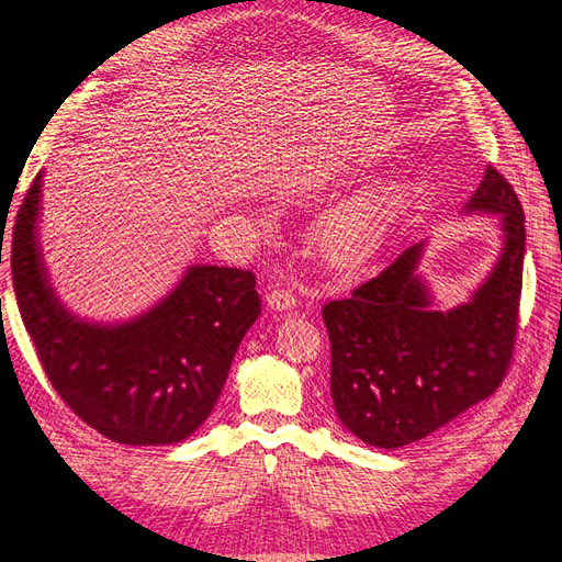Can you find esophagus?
I'll list each match as a JSON object with an SVG mask.
<instances>
[{"label":"esophagus","instance_id":"esophagus-1","mask_svg":"<svg viewBox=\"0 0 562 562\" xmlns=\"http://www.w3.org/2000/svg\"><path fill=\"white\" fill-rule=\"evenodd\" d=\"M265 302H267L269 310H274V312H288V310L295 307L297 300H295L293 291H285V288H274V291L267 293Z\"/></svg>","mask_w":562,"mask_h":562}]
</instances>
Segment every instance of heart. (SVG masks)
<instances>
[{"label":"heart","mask_w":562,"mask_h":562,"mask_svg":"<svg viewBox=\"0 0 562 562\" xmlns=\"http://www.w3.org/2000/svg\"><path fill=\"white\" fill-rule=\"evenodd\" d=\"M391 211L394 203L386 190H370L339 203L314 229L318 255L337 269L363 267L382 248Z\"/></svg>","instance_id":"b5f03b06"}]
</instances>
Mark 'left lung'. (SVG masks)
Segmentation results:
<instances>
[{
  "instance_id": "8db88e82",
  "label": "left lung",
  "mask_w": 562,
  "mask_h": 562,
  "mask_svg": "<svg viewBox=\"0 0 562 562\" xmlns=\"http://www.w3.org/2000/svg\"><path fill=\"white\" fill-rule=\"evenodd\" d=\"M467 215H495L499 258L471 297L440 310L419 274L427 241L405 248L380 277L323 307L330 394L339 422L363 443L394 450L429 436L487 398L512 361L522 288L525 215L487 166Z\"/></svg>"
}]
</instances>
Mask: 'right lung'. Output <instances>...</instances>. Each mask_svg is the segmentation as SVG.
<instances>
[{"label":"right lung","instance_id":"right-lung-1","mask_svg":"<svg viewBox=\"0 0 562 562\" xmlns=\"http://www.w3.org/2000/svg\"><path fill=\"white\" fill-rule=\"evenodd\" d=\"M42 180L13 229L11 274L42 368L75 415L124 446H173L209 419L234 353L260 316L255 277L190 265L155 307L126 321H91L65 307L40 244Z\"/></svg>","mask_w":562,"mask_h":562}]
</instances>
